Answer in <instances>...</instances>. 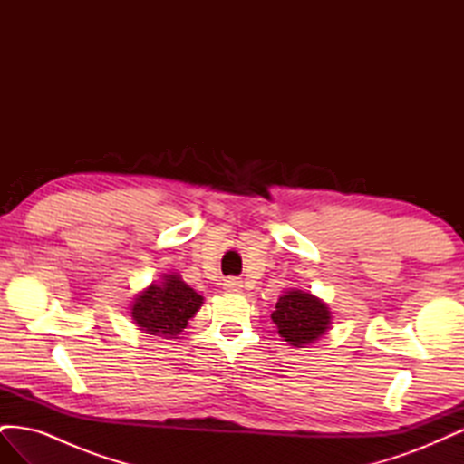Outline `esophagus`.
I'll return each mask as SVG.
<instances>
[{"label":"esophagus","mask_w":464,"mask_h":464,"mask_svg":"<svg viewBox=\"0 0 464 464\" xmlns=\"http://www.w3.org/2000/svg\"><path fill=\"white\" fill-rule=\"evenodd\" d=\"M222 286H224V290H227V292H242V288H244L242 286V280L236 278V276H228L222 283Z\"/></svg>","instance_id":"obj_1"}]
</instances>
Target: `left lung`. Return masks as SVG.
Segmentation results:
<instances>
[{
  "label": "left lung",
  "instance_id": "8db88e82",
  "mask_svg": "<svg viewBox=\"0 0 464 464\" xmlns=\"http://www.w3.org/2000/svg\"><path fill=\"white\" fill-rule=\"evenodd\" d=\"M271 319L286 343L304 348V344L317 341L329 329L331 312L312 294L292 290L278 298Z\"/></svg>",
  "mask_w": 464,
  "mask_h": 464
}]
</instances>
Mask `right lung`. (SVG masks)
Segmentation results:
<instances>
[{
	"label": "right lung",
	"mask_w": 464,
	"mask_h": 464,
	"mask_svg": "<svg viewBox=\"0 0 464 464\" xmlns=\"http://www.w3.org/2000/svg\"><path fill=\"white\" fill-rule=\"evenodd\" d=\"M203 296L189 288L178 275H166L162 285H150L135 298L131 317L141 331L159 336H174L186 329L199 312Z\"/></svg>",
	"instance_id": "obj_1"
}]
</instances>
